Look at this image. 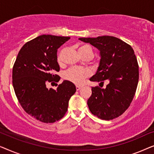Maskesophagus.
<instances>
[{"label": "esophagus", "mask_w": 154, "mask_h": 154, "mask_svg": "<svg viewBox=\"0 0 154 154\" xmlns=\"http://www.w3.org/2000/svg\"><path fill=\"white\" fill-rule=\"evenodd\" d=\"M75 88H76V90H81V86L76 85V86H75Z\"/></svg>", "instance_id": "esophagus-1"}]
</instances>
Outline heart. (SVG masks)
I'll return each mask as SVG.
<instances>
[{
	"label": "heart",
	"mask_w": 154,
	"mask_h": 154,
	"mask_svg": "<svg viewBox=\"0 0 154 154\" xmlns=\"http://www.w3.org/2000/svg\"><path fill=\"white\" fill-rule=\"evenodd\" d=\"M79 52L81 54H90L93 56V52L90 46L83 45L79 48ZM60 57H58V61L60 62ZM90 71L80 67H71L64 73V78L68 81L72 82L75 85H81L84 80L90 75Z\"/></svg>",
	"instance_id": "obj_1"
}]
</instances>
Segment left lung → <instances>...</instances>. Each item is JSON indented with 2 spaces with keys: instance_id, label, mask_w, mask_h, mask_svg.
<instances>
[{
  "instance_id": "left-lung-1",
  "label": "left lung",
  "mask_w": 154,
  "mask_h": 154,
  "mask_svg": "<svg viewBox=\"0 0 154 154\" xmlns=\"http://www.w3.org/2000/svg\"><path fill=\"white\" fill-rule=\"evenodd\" d=\"M79 39L100 52V64L90 81H109L106 88H92L88 100L90 112L102 120L116 119L129 107L137 87L139 66L134 50L125 42L110 35Z\"/></svg>"
}]
</instances>
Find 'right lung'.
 <instances>
[{
    "label": "right lung",
    "instance_id": "1",
    "mask_svg": "<svg viewBox=\"0 0 154 154\" xmlns=\"http://www.w3.org/2000/svg\"><path fill=\"white\" fill-rule=\"evenodd\" d=\"M70 37L42 35L27 42L19 52L12 69V85L24 110L45 123L64 117L69 101L76 91L74 84L64 81L56 90L46 87L60 81L57 49Z\"/></svg>",
    "mask_w": 154,
    "mask_h": 154
}]
</instances>
